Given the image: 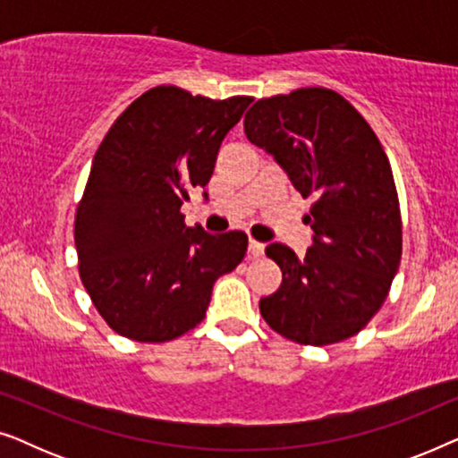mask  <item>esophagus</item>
Listing matches in <instances>:
<instances>
[{"instance_id": "34e87169", "label": "esophagus", "mask_w": 458, "mask_h": 458, "mask_svg": "<svg viewBox=\"0 0 458 458\" xmlns=\"http://www.w3.org/2000/svg\"><path fill=\"white\" fill-rule=\"evenodd\" d=\"M248 252H250V256H260L262 252H265V243H260V242H256V240H250Z\"/></svg>"}]
</instances>
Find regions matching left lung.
<instances>
[{"instance_id":"8db88e82","label":"left lung","mask_w":458,"mask_h":458,"mask_svg":"<svg viewBox=\"0 0 458 458\" xmlns=\"http://www.w3.org/2000/svg\"><path fill=\"white\" fill-rule=\"evenodd\" d=\"M246 137L284 166L315 231L298 259L284 243L267 256L284 273L260 300L268 327L304 346L359 334L386 302L403 256V218L390 160L346 98L325 87L262 98L243 118Z\"/></svg>"}]
</instances>
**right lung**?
<instances>
[{"mask_svg":"<svg viewBox=\"0 0 458 458\" xmlns=\"http://www.w3.org/2000/svg\"><path fill=\"white\" fill-rule=\"evenodd\" d=\"M250 102L158 85L99 143L74 215V246L81 281L118 335L160 344L187 334L206 317L215 281L246 256L243 231L187 227L181 206L210 181L225 135Z\"/></svg>","mask_w":458,"mask_h":458,"instance_id":"1","label":"right lung"}]
</instances>
